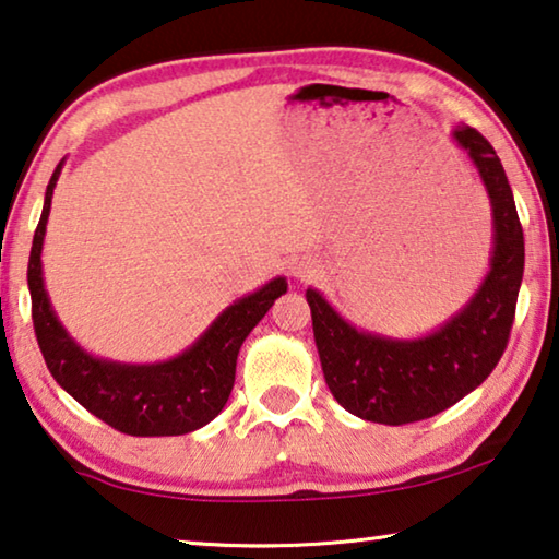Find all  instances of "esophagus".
<instances>
[{
    "mask_svg": "<svg viewBox=\"0 0 559 559\" xmlns=\"http://www.w3.org/2000/svg\"><path fill=\"white\" fill-rule=\"evenodd\" d=\"M294 273H296V278H300V281H308L316 273V265L311 263V261H300V263H296V269H294Z\"/></svg>",
    "mask_w": 559,
    "mask_h": 559,
    "instance_id": "1",
    "label": "esophagus"
}]
</instances>
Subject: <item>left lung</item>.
Wrapping results in <instances>:
<instances>
[{"mask_svg": "<svg viewBox=\"0 0 559 559\" xmlns=\"http://www.w3.org/2000/svg\"><path fill=\"white\" fill-rule=\"evenodd\" d=\"M453 139L475 164L492 206L490 271L471 304L425 338L401 341L358 331L318 290H306L325 383L362 420L405 425L432 418L473 393L508 348L525 269L515 199L480 131L457 127Z\"/></svg>", "mask_w": 559, "mask_h": 559, "instance_id": "8db88e82", "label": "left lung"}]
</instances>
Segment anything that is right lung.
I'll use <instances>...</instances> for the list:
<instances>
[{
    "instance_id": "right-lung-1",
    "label": "right lung",
    "mask_w": 559,
    "mask_h": 559,
    "mask_svg": "<svg viewBox=\"0 0 559 559\" xmlns=\"http://www.w3.org/2000/svg\"><path fill=\"white\" fill-rule=\"evenodd\" d=\"M61 166L64 162H59L49 179L26 269L34 333L49 373L79 405L127 436H186L203 428L224 411L236 380L238 350L273 300L286 294V278H273L228 306L191 348L171 360L131 366L88 356L59 323L41 278V246Z\"/></svg>"
}]
</instances>
